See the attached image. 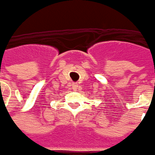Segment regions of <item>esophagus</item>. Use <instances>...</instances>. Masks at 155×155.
<instances>
[{
    "instance_id": "34e87169",
    "label": "esophagus",
    "mask_w": 155,
    "mask_h": 155,
    "mask_svg": "<svg viewBox=\"0 0 155 155\" xmlns=\"http://www.w3.org/2000/svg\"><path fill=\"white\" fill-rule=\"evenodd\" d=\"M78 87H79L78 84H76V83H73V84H72V89L74 90V91H76V90L78 89Z\"/></svg>"
}]
</instances>
